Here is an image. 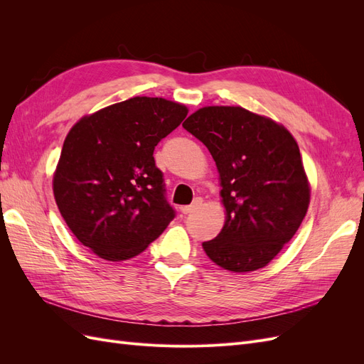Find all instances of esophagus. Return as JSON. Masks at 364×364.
<instances>
[{"instance_id": "34e87169", "label": "esophagus", "mask_w": 364, "mask_h": 364, "mask_svg": "<svg viewBox=\"0 0 364 364\" xmlns=\"http://www.w3.org/2000/svg\"><path fill=\"white\" fill-rule=\"evenodd\" d=\"M200 202H202V200L196 199V200H194L191 205H188V206H183V208H182V213H183V214H190V213H193L194 209L200 205Z\"/></svg>"}]
</instances>
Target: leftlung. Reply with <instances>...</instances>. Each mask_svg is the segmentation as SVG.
I'll return each mask as SVG.
<instances>
[{
  "label": "left lung",
  "mask_w": 364,
  "mask_h": 364,
  "mask_svg": "<svg viewBox=\"0 0 364 364\" xmlns=\"http://www.w3.org/2000/svg\"><path fill=\"white\" fill-rule=\"evenodd\" d=\"M211 153L222 182L225 226L202 245L217 266L252 272L269 264L299 229L310 203L290 132L240 106H208L182 124Z\"/></svg>",
  "instance_id": "8db88e82"
}]
</instances>
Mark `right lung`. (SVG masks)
Listing matches in <instances>:
<instances>
[{"instance_id":"obj_1","label":"right lung","mask_w":364,"mask_h":364,"mask_svg":"<svg viewBox=\"0 0 364 364\" xmlns=\"http://www.w3.org/2000/svg\"><path fill=\"white\" fill-rule=\"evenodd\" d=\"M186 114L165 98L134 97L70 130L53 191L71 232L100 258L136 257L176 217L153 151Z\"/></svg>"}]
</instances>
